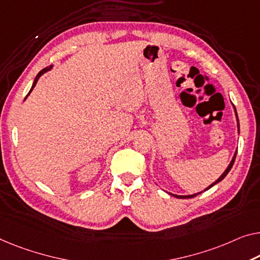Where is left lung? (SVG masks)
Returning <instances> with one entry per match:
<instances>
[{"instance_id":"left-lung-1","label":"left lung","mask_w":260,"mask_h":260,"mask_svg":"<svg viewBox=\"0 0 260 260\" xmlns=\"http://www.w3.org/2000/svg\"><path fill=\"white\" fill-rule=\"evenodd\" d=\"M235 111H236V108H235ZM236 117H237V123H238V128H239V121H238V115H237V112H236ZM236 155H237V153H236V154H235V156H234V158H232V161L230 162L229 167H228V168H226V170H225V172H224V173L222 174V176H220V177H219V179H218V180H217L216 182H214V183H212L211 185H209V187H208L207 189H205V190H208V189H210L211 187H214V185H215L216 183H218V182H220V181H222V180L224 179V177H225V176L228 175V173H229V172H230V170H231V168H232V166H234V164H235V160H236ZM205 190H204V191H205ZM199 193H201V192H199ZM199 193H195V195H189V196H179V195H173V193H172V195H173V196H175V197H177V199H191V197H195V196H197V195H199Z\"/></svg>"}]
</instances>
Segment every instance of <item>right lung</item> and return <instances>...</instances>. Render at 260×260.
<instances>
[{
  "label": "right lung",
  "instance_id": "right-lung-1",
  "mask_svg": "<svg viewBox=\"0 0 260 260\" xmlns=\"http://www.w3.org/2000/svg\"><path fill=\"white\" fill-rule=\"evenodd\" d=\"M50 69H51V67H50V68H49V67H48V68H45V69H43V70H42V71H40V72H38V75L36 76V78H35V81H34V84H32V87H31V90L29 91V93H30L31 91H32V88L35 87V85H36V84H37V80H38V79H40V77H41L42 75H43V73H44V72H46V71H49V70H50ZM29 93H28V95H29Z\"/></svg>",
  "mask_w": 260,
  "mask_h": 260
}]
</instances>
